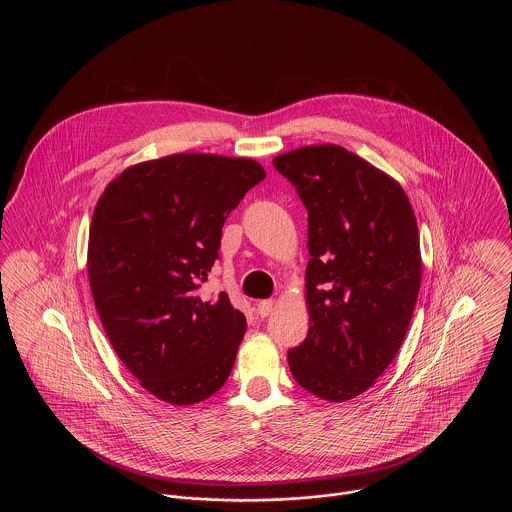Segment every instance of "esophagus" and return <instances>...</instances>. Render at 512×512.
<instances>
[{"instance_id": "esophagus-1", "label": "esophagus", "mask_w": 512, "mask_h": 512, "mask_svg": "<svg viewBox=\"0 0 512 512\" xmlns=\"http://www.w3.org/2000/svg\"><path fill=\"white\" fill-rule=\"evenodd\" d=\"M272 311H274V301H272V299L260 301V303H258V307H256V313H258L260 317H268Z\"/></svg>"}]
</instances>
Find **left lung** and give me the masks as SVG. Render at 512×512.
Here are the masks:
<instances>
[{"label":"left lung","instance_id":"obj_1","mask_svg":"<svg viewBox=\"0 0 512 512\" xmlns=\"http://www.w3.org/2000/svg\"><path fill=\"white\" fill-rule=\"evenodd\" d=\"M307 209L309 331L288 351L295 382L345 402L396 357L420 292L422 256L412 205L384 171L345 147L274 157Z\"/></svg>","mask_w":512,"mask_h":512}]
</instances>
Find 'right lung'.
Returning <instances> with one entry per match:
<instances>
[{
  "label": "right lung",
  "mask_w": 512,
  "mask_h": 512,
  "mask_svg": "<svg viewBox=\"0 0 512 512\" xmlns=\"http://www.w3.org/2000/svg\"><path fill=\"white\" fill-rule=\"evenodd\" d=\"M264 177L248 157L175 153L124 169L96 203V311L120 361L163 402L213 396L234 366L246 319L226 293L199 290L219 258L224 220Z\"/></svg>",
  "instance_id": "right-lung-1"
}]
</instances>
